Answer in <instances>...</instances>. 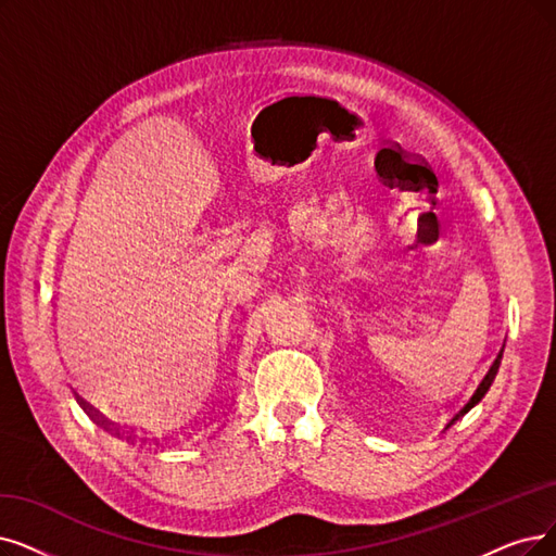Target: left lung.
I'll return each instance as SVG.
<instances>
[{
  "mask_svg": "<svg viewBox=\"0 0 556 556\" xmlns=\"http://www.w3.org/2000/svg\"><path fill=\"white\" fill-rule=\"evenodd\" d=\"M502 353H504V349H502V351L497 353V358L493 361L491 369H488V374L483 376V381L479 383V388H477V390H475V394L470 396V402H468V404H465V406H463V408H460V410H458V413H456V415H454V417L450 419V425H447V427H452L456 419H460V417H463L465 413H468L470 408H475V406H477V404L481 402V399H483V394L488 392V388H491V386H493V381H495V376H497V369H500V363H502Z\"/></svg>",
  "mask_w": 556,
  "mask_h": 556,
  "instance_id": "1",
  "label": "left lung"
}]
</instances>
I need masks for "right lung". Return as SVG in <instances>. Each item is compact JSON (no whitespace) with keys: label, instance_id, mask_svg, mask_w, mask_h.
Listing matches in <instances>:
<instances>
[{"label":"right lung","instance_id":"right-lung-1","mask_svg":"<svg viewBox=\"0 0 556 556\" xmlns=\"http://www.w3.org/2000/svg\"><path fill=\"white\" fill-rule=\"evenodd\" d=\"M102 419H104V417H102ZM104 421H106V419H104ZM106 425H109V421H106ZM116 429H118V425H116ZM116 435H121V431H116ZM127 440H131V442H135V440H137L135 431H127ZM139 440H141V442H146L148 438H139Z\"/></svg>","mask_w":556,"mask_h":556}]
</instances>
